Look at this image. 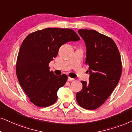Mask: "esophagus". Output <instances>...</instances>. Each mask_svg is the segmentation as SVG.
I'll return each instance as SVG.
<instances>
[{
	"label": "esophagus",
	"instance_id": "1",
	"mask_svg": "<svg viewBox=\"0 0 132 132\" xmlns=\"http://www.w3.org/2000/svg\"><path fill=\"white\" fill-rule=\"evenodd\" d=\"M74 80V78H71V77H68V80L69 81H73Z\"/></svg>",
	"mask_w": 132,
	"mask_h": 132
}]
</instances>
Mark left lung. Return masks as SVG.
Listing matches in <instances>:
<instances>
[{
  "label": "left lung",
  "instance_id": "1",
  "mask_svg": "<svg viewBox=\"0 0 132 132\" xmlns=\"http://www.w3.org/2000/svg\"><path fill=\"white\" fill-rule=\"evenodd\" d=\"M78 33L86 47V64L89 66V82L81 81L83 88L76 100L86 110L99 108L117 86L122 74V62L118 47L110 37L94 30L80 29Z\"/></svg>",
  "mask_w": 132,
  "mask_h": 132
}]
</instances>
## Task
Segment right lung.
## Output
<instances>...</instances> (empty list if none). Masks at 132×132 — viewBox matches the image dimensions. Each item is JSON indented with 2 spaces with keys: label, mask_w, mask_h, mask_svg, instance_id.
I'll use <instances>...</instances> for the list:
<instances>
[{
  "label": "right lung",
  "mask_w": 132,
  "mask_h": 132,
  "mask_svg": "<svg viewBox=\"0 0 132 132\" xmlns=\"http://www.w3.org/2000/svg\"><path fill=\"white\" fill-rule=\"evenodd\" d=\"M79 36L72 29L47 28L29 34L23 41L16 61L19 84L30 101L40 107L52 105L57 91L67 81L66 74L55 76L49 64L57 56L60 47Z\"/></svg>",
  "instance_id": "1"
}]
</instances>
